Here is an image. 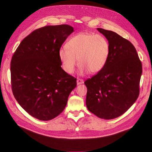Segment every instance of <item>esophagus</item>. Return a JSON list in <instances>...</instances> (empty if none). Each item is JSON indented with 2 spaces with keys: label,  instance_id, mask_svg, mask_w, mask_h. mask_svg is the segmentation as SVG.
<instances>
[{
  "label": "esophagus",
  "instance_id": "1",
  "mask_svg": "<svg viewBox=\"0 0 152 152\" xmlns=\"http://www.w3.org/2000/svg\"><path fill=\"white\" fill-rule=\"evenodd\" d=\"M83 83V80L82 79H80V78H78V79L77 80V85H80V84H82V83Z\"/></svg>",
  "mask_w": 152,
  "mask_h": 152
}]
</instances>
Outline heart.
<instances>
[{"label": "heart", "instance_id": "heart-1", "mask_svg": "<svg viewBox=\"0 0 152 152\" xmlns=\"http://www.w3.org/2000/svg\"><path fill=\"white\" fill-rule=\"evenodd\" d=\"M110 51L109 41L104 36L81 32L68 40L58 56L62 69L68 74L74 73L78 60L79 74H96L107 64Z\"/></svg>", "mask_w": 152, "mask_h": 152}]
</instances>
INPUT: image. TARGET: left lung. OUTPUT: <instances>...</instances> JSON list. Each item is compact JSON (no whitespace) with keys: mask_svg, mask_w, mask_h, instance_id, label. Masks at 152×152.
I'll use <instances>...</instances> for the list:
<instances>
[{"mask_svg":"<svg viewBox=\"0 0 152 152\" xmlns=\"http://www.w3.org/2000/svg\"><path fill=\"white\" fill-rule=\"evenodd\" d=\"M97 30L108 40L111 51L105 67L84 82L86 106L97 117L112 119L123 114L137 101L142 65L130 41L112 31Z\"/></svg>","mask_w":152,"mask_h":152,"instance_id":"8db88e82","label":"left lung"}]
</instances>
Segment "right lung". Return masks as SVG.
<instances>
[{"label":"right lung","instance_id":"right-lung-1","mask_svg":"<svg viewBox=\"0 0 152 152\" xmlns=\"http://www.w3.org/2000/svg\"><path fill=\"white\" fill-rule=\"evenodd\" d=\"M74 28L46 26L21 41L10 62L13 95L31 116L49 121L62 113L77 78L62 69L58 53Z\"/></svg>","mask_w":152,"mask_h":152}]
</instances>
